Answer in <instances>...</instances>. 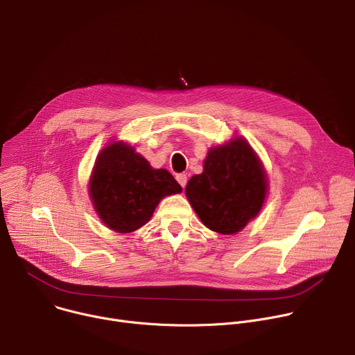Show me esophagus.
<instances>
[{
	"label": "esophagus",
	"mask_w": 355,
	"mask_h": 355,
	"mask_svg": "<svg viewBox=\"0 0 355 355\" xmlns=\"http://www.w3.org/2000/svg\"><path fill=\"white\" fill-rule=\"evenodd\" d=\"M177 181H178V184L182 187V188H185V185H187V175L185 174H177Z\"/></svg>",
	"instance_id": "obj_1"
}]
</instances>
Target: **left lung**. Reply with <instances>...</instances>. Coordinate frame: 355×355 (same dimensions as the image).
Returning <instances> with one entry per match:
<instances>
[{
	"label": "left lung",
	"instance_id": "obj_1",
	"mask_svg": "<svg viewBox=\"0 0 355 355\" xmlns=\"http://www.w3.org/2000/svg\"><path fill=\"white\" fill-rule=\"evenodd\" d=\"M267 192L268 177L263 162L241 136L211 147L204 171L193 175L185 188L200 222L220 234H236L256 219Z\"/></svg>",
	"mask_w": 355,
	"mask_h": 355
}]
</instances>
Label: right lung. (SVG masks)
Here are the masks:
<instances>
[{
  "label": "right lung",
  "mask_w": 355,
  "mask_h": 355,
  "mask_svg": "<svg viewBox=\"0 0 355 355\" xmlns=\"http://www.w3.org/2000/svg\"><path fill=\"white\" fill-rule=\"evenodd\" d=\"M181 191L166 168L151 167L123 140H114L99 151L88 181L98 218L122 234L144 226L163 198Z\"/></svg>",
  "instance_id": "right-lung-1"
}]
</instances>
